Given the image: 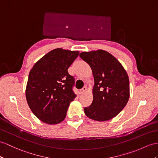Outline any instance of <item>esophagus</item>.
I'll return each mask as SVG.
<instances>
[{
	"mask_svg": "<svg viewBox=\"0 0 158 158\" xmlns=\"http://www.w3.org/2000/svg\"><path fill=\"white\" fill-rule=\"evenodd\" d=\"M86 90H87V88H86V87H85V86H84V87H83V88H82V89H81V90H80V94H84V92H85L86 91Z\"/></svg>",
	"mask_w": 158,
	"mask_h": 158,
	"instance_id": "1",
	"label": "esophagus"
}]
</instances>
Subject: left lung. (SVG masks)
Instances as JSON below:
<instances>
[{
	"mask_svg": "<svg viewBox=\"0 0 158 158\" xmlns=\"http://www.w3.org/2000/svg\"><path fill=\"white\" fill-rule=\"evenodd\" d=\"M80 57L90 66L94 82L93 100L90 106L84 108V113L97 121L112 119L129 101L127 73L118 60L105 50L84 52Z\"/></svg>",
	"mask_w": 158,
	"mask_h": 158,
	"instance_id": "left-lung-1",
	"label": "left lung"
}]
</instances>
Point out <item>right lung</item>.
<instances>
[{
  "instance_id": "add662e5",
  "label": "right lung",
  "mask_w": 158,
  "mask_h": 158,
  "mask_svg": "<svg viewBox=\"0 0 158 158\" xmlns=\"http://www.w3.org/2000/svg\"><path fill=\"white\" fill-rule=\"evenodd\" d=\"M79 53L54 49L30 70L25 89L27 102L32 113L44 123L58 124L66 117L68 106L76 97L72 89L74 78L68 69Z\"/></svg>"
}]
</instances>
